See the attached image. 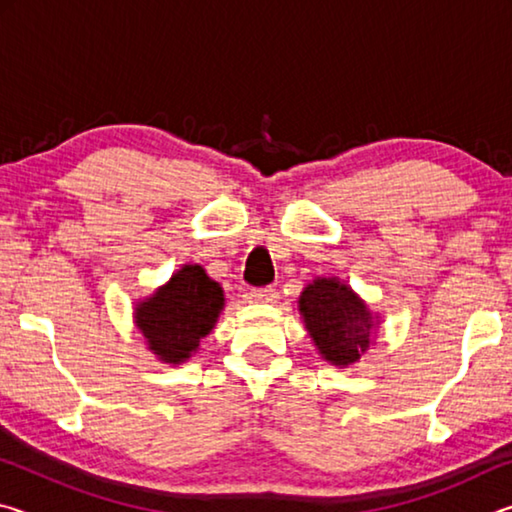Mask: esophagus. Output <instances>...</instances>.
<instances>
[{
  "mask_svg": "<svg viewBox=\"0 0 512 512\" xmlns=\"http://www.w3.org/2000/svg\"><path fill=\"white\" fill-rule=\"evenodd\" d=\"M248 298L255 300V302H266V305H273L280 298V293L273 287H262V289H250L248 291Z\"/></svg>",
  "mask_w": 512,
  "mask_h": 512,
  "instance_id": "obj_1",
  "label": "esophagus"
}]
</instances>
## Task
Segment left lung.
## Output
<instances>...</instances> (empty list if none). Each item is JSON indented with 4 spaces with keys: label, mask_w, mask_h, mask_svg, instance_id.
<instances>
[{
    "label": "left lung",
    "mask_w": 512,
    "mask_h": 512,
    "mask_svg": "<svg viewBox=\"0 0 512 512\" xmlns=\"http://www.w3.org/2000/svg\"><path fill=\"white\" fill-rule=\"evenodd\" d=\"M298 311L320 357L350 368L379 336L381 316L341 277H314L298 298Z\"/></svg>",
    "instance_id": "left-lung-1"
}]
</instances>
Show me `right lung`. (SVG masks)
<instances>
[{
	"instance_id": "add662e5",
	"label": "right lung",
	"mask_w": 512,
	"mask_h": 512,
	"mask_svg": "<svg viewBox=\"0 0 512 512\" xmlns=\"http://www.w3.org/2000/svg\"><path fill=\"white\" fill-rule=\"evenodd\" d=\"M225 307L219 282L201 264H183L151 296L135 302L133 323L162 363H185L201 348Z\"/></svg>"
}]
</instances>
